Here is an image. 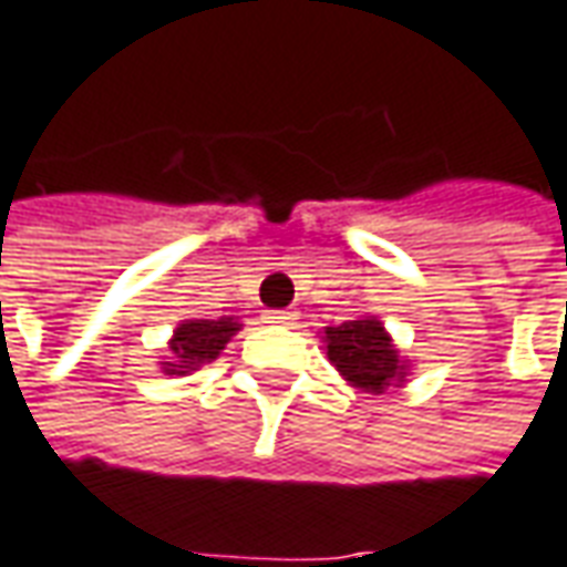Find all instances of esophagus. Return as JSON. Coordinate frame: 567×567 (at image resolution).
Instances as JSON below:
<instances>
[{
	"mask_svg": "<svg viewBox=\"0 0 567 567\" xmlns=\"http://www.w3.org/2000/svg\"><path fill=\"white\" fill-rule=\"evenodd\" d=\"M295 319V310H270L267 312V322L272 324H288Z\"/></svg>",
	"mask_w": 567,
	"mask_h": 567,
	"instance_id": "obj_1",
	"label": "esophagus"
}]
</instances>
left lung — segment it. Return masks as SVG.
I'll list each match as a JSON object with an SVG mask.
<instances>
[{
	"label": "left lung",
	"mask_w": 567,
	"mask_h": 567,
	"mask_svg": "<svg viewBox=\"0 0 567 567\" xmlns=\"http://www.w3.org/2000/svg\"><path fill=\"white\" fill-rule=\"evenodd\" d=\"M324 350L340 378L365 393H383L399 386L408 374V359L399 355L393 338L374 316L324 328Z\"/></svg>",
	"instance_id": "1"
}]
</instances>
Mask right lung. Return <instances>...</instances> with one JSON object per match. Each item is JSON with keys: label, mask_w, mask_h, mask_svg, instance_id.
<instances>
[{"label": "right lung", "mask_w": 567, "mask_h": 567, "mask_svg": "<svg viewBox=\"0 0 567 567\" xmlns=\"http://www.w3.org/2000/svg\"><path fill=\"white\" fill-rule=\"evenodd\" d=\"M243 324L233 316H220V319H187L174 328V338L168 340L172 359L162 362L168 374H187L196 371L205 362H212L227 347L229 338L239 331Z\"/></svg>", "instance_id": "1"}]
</instances>
